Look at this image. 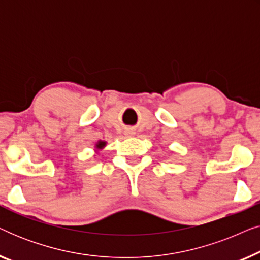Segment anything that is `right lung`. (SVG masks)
Returning <instances> with one entry per match:
<instances>
[{
  "instance_id": "add662e5",
  "label": "right lung",
  "mask_w": 260,
  "mask_h": 260,
  "mask_svg": "<svg viewBox=\"0 0 260 260\" xmlns=\"http://www.w3.org/2000/svg\"><path fill=\"white\" fill-rule=\"evenodd\" d=\"M105 144H106V142H103V141H99L97 144H95V148L97 149H103L105 147Z\"/></svg>"
}]
</instances>
